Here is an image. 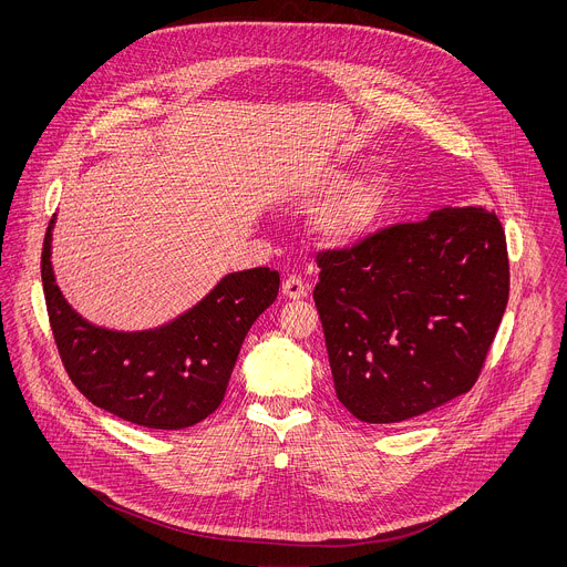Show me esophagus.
I'll list each match as a JSON object with an SVG mask.
<instances>
[{
    "label": "esophagus",
    "instance_id": "esophagus-1",
    "mask_svg": "<svg viewBox=\"0 0 567 567\" xmlns=\"http://www.w3.org/2000/svg\"><path fill=\"white\" fill-rule=\"evenodd\" d=\"M282 293L291 300H302L307 298L309 293V287L298 278V276H289L285 282H282Z\"/></svg>",
    "mask_w": 567,
    "mask_h": 567
}]
</instances>
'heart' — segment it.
<instances>
[{
  "mask_svg": "<svg viewBox=\"0 0 567 567\" xmlns=\"http://www.w3.org/2000/svg\"><path fill=\"white\" fill-rule=\"evenodd\" d=\"M330 192L313 217V233L322 245L350 249L365 241L381 224L390 202V179L381 171H368L346 179V171L326 166L307 173L296 193L316 199Z\"/></svg>",
  "mask_w": 567,
  "mask_h": 567,
  "instance_id": "1",
  "label": "heart"
}]
</instances>
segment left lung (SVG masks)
<instances>
[{
	"instance_id": "left-lung-1",
	"label": "left lung",
	"mask_w": 567,
	"mask_h": 567,
	"mask_svg": "<svg viewBox=\"0 0 567 567\" xmlns=\"http://www.w3.org/2000/svg\"><path fill=\"white\" fill-rule=\"evenodd\" d=\"M337 396L365 424H399L464 394L509 298L503 226L487 206H446L318 258Z\"/></svg>"
}]
</instances>
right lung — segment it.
<instances>
[{
    "label": "right lung",
    "mask_w": 567,
    "mask_h": 567,
    "mask_svg": "<svg viewBox=\"0 0 567 567\" xmlns=\"http://www.w3.org/2000/svg\"><path fill=\"white\" fill-rule=\"evenodd\" d=\"M55 215L42 247V287L62 363L94 406L145 429L199 424L224 399L241 343L274 305L280 274L267 267L224 276L197 305L164 326L121 332L90 322L62 296L53 265Z\"/></svg>",
    "instance_id": "obj_1"
}]
</instances>
